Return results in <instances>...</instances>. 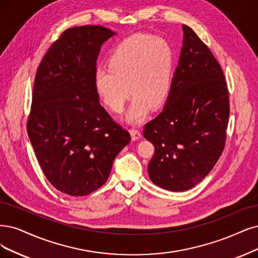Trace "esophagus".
<instances>
[{
  "instance_id": "1",
  "label": "esophagus",
  "mask_w": 258,
  "mask_h": 258,
  "mask_svg": "<svg viewBox=\"0 0 258 258\" xmlns=\"http://www.w3.org/2000/svg\"><path fill=\"white\" fill-rule=\"evenodd\" d=\"M131 135H132L133 140H138L141 137V132L138 128H132Z\"/></svg>"
}]
</instances>
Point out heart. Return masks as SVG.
<instances>
[{
  "label": "heart",
  "instance_id": "heart-1",
  "mask_svg": "<svg viewBox=\"0 0 258 258\" xmlns=\"http://www.w3.org/2000/svg\"><path fill=\"white\" fill-rule=\"evenodd\" d=\"M173 75V51L170 44L152 35H135L114 47L107 69L94 73V86L103 103L113 112L123 111L133 95L128 121L136 123L168 99Z\"/></svg>",
  "mask_w": 258,
  "mask_h": 258
}]
</instances>
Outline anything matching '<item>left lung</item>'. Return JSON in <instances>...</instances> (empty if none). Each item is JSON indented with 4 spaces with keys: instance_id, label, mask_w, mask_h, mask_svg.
I'll list each match as a JSON object with an SVG mask.
<instances>
[{
    "instance_id": "1",
    "label": "left lung",
    "mask_w": 258,
    "mask_h": 258,
    "mask_svg": "<svg viewBox=\"0 0 258 258\" xmlns=\"http://www.w3.org/2000/svg\"><path fill=\"white\" fill-rule=\"evenodd\" d=\"M167 102L145 126L155 153L152 182L170 191L191 189L211 172L225 146L230 98L221 66L187 25Z\"/></svg>"
}]
</instances>
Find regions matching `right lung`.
<instances>
[{
	"label": "right lung",
	"mask_w": 258,
	"mask_h": 258,
	"mask_svg": "<svg viewBox=\"0 0 258 258\" xmlns=\"http://www.w3.org/2000/svg\"><path fill=\"white\" fill-rule=\"evenodd\" d=\"M114 34L100 25L68 28L37 69L27 134L47 180L72 197L103 186L131 141L94 86L101 46Z\"/></svg>",
	"instance_id": "1"
}]
</instances>
